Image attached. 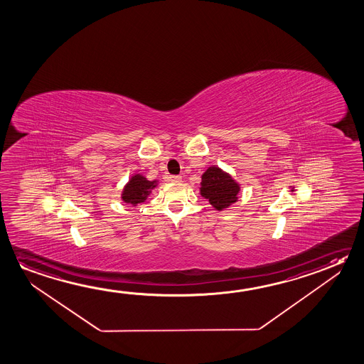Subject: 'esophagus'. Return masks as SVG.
I'll return each instance as SVG.
<instances>
[{
  "label": "esophagus",
  "mask_w": 364,
  "mask_h": 364,
  "mask_svg": "<svg viewBox=\"0 0 364 364\" xmlns=\"http://www.w3.org/2000/svg\"><path fill=\"white\" fill-rule=\"evenodd\" d=\"M169 179H171L172 182H181V181H182V177H181V176H171Z\"/></svg>",
  "instance_id": "obj_1"
}]
</instances>
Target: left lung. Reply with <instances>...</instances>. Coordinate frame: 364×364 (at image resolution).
<instances>
[{"mask_svg":"<svg viewBox=\"0 0 364 364\" xmlns=\"http://www.w3.org/2000/svg\"><path fill=\"white\" fill-rule=\"evenodd\" d=\"M239 190L237 182L220 168L210 167L202 174L201 195L216 210L226 208L237 201Z\"/></svg>","mask_w":364,"mask_h":364,"instance_id":"obj_1","label":"left lung"}]
</instances>
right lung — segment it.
<instances>
[{
	"mask_svg": "<svg viewBox=\"0 0 364 364\" xmlns=\"http://www.w3.org/2000/svg\"><path fill=\"white\" fill-rule=\"evenodd\" d=\"M154 187H156V181L150 182L143 176L135 174L129 181V183L125 186L124 192H122V200L127 203L138 205L140 202L146 200V196L149 195L150 191L153 190Z\"/></svg>",
	"mask_w": 364,
	"mask_h": 364,
	"instance_id": "1",
	"label": "right lung"
}]
</instances>
